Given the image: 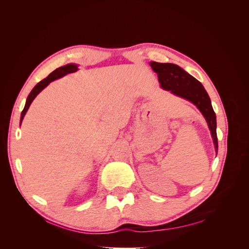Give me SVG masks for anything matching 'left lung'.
Listing matches in <instances>:
<instances>
[{"instance_id": "obj_1", "label": "left lung", "mask_w": 249, "mask_h": 249, "mask_svg": "<svg viewBox=\"0 0 249 249\" xmlns=\"http://www.w3.org/2000/svg\"><path fill=\"white\" fill-rule=\"evenodd\" d=\"M149 64L152 66L153 71L158 73V79H159V83L163 89L168 90L173 94L188 100L199 109L207 120L217 153L218 141L216 134V115L209 94L201 83L176 64L159 63L154 61Z\"/></svg>"}]
</instances>
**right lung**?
Returning <instances> with one entry per match:
<instances>
[{
  "label": "right lung",
  "mask_w": 249,
  "mask_h": 249,
  "mask_svg": "<svg viewBox=\"0 0 249 249\" xmlns=\"http://www.w3.org/2000/svg\"><path fill=\"white\" fill-rule=\"evenodd\" d=\"M78 71L77 64H67V65L59 67V69H57L53 72H51L46 79H43L42 81H40L38 84H37L32 89V91L30 92V94L28 95V99L26 101L25 108H24V110H22L21 115H20V124H21L22 119H24V117L26 115V112L28 111V109L30 107V105H31V103L33 102V100L35 99V97L37 96V94H38L43 88H46L52 81H54V80L59 79V78H62V77L65 76V74L71 73V72H74V71Z\"/></svg>",
  "instance_id": "right-lung-1"
}]
</instances>
